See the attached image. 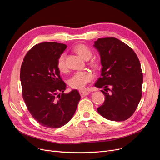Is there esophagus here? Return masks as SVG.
Listing matches in <instances>:
<instances>
[{"instance_id":"34e87169","label":"esophagus","mask_w":160,"mask_h":160,"mask_svg":"<svg viewBox=\"0 0 160 160\" xmlns=\"http://www.w3.org/2000/svg\"><path fill=\"white\" fill-rule=\"evenodd\" d=\"M79 93H80V95H81V96L82 97V98H83V97H85V96H86V95H89V94L90 93V92H89V91H88L81 90V91H79Z\"/></svg>"}]
</instances>
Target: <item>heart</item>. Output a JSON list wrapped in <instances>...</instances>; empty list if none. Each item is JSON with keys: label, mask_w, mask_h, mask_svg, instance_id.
Wrapping results in <instances>:
<instances>
[{"label": "heart", "mask_w": 160, "mask_h": 160, "mask_svg": "<svg viewBox=\"0 0 160 160\" xmlns=\"http://www.w3.org/2000/svg\"><path fill=\"white\" fill-rule=\"evenodd\" d=\"M73 50L80 57L85 60H88L92 56V51L89 48L84 44H78L74 47ZM66 55L63 52L61 54L57 59V68L61 72H65L67 71V65L65 62ZM90 65L97 67L98 66V62L95 60L90 62ZM93 79V74L89 71H77L72 75L69 79V85L73 89H81L84 88L89 82Z\"/></svg>", "instance_id": "obj_1"}]
</instances>
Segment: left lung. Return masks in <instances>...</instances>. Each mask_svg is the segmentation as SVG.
<instances>
[{"mask_svg": "<svg viewBox=\"0 0 160 160\" xmlns=\"http://www.w3.org/2000/svg\"><path fill=\"white\" fill-rule=\"evenodd\" d=\"M94 47L99 52L103 66L95 86L103 88L101 91L105 95L104 103L98 111L109 120H126L136 110L142 95L139 60L132 48L114 37L98 38Z\"/></svg>", "mask_w": 160, "mask_h": 160, "instance_id": "8db88e82", "label": "left lung"}]
</instances>
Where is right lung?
Masks as SVG:
<instances>
[{
  "instance_id": "right-lung-1",
  "label": "right lung",
  "mask_w": 160,
  "mask_h": 160,
  "mask_svg": "<svg viewBox=\"0 0 160 160\" xmlns=\"http://www.w3.org/2000/svg\"><path fill=\"white\" fill-rule=\"evenodd\" d=\"M67 45L55 42L37 44L22 62V95L28 110L37 122L49 128H59L73 116L81 96L76 89L63 93L66 84L57 62Z\"/></svg>"
}]
</instances>
